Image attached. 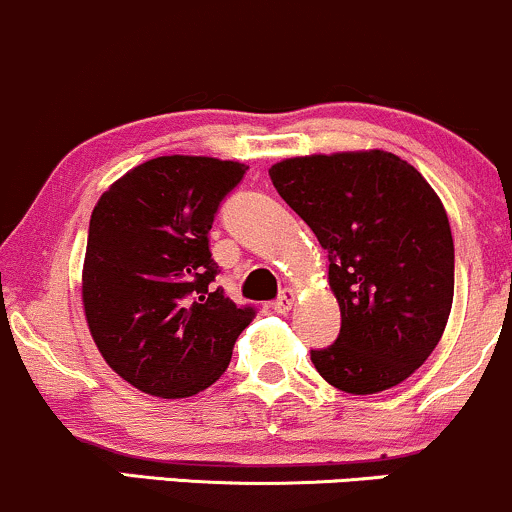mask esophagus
<instances>
[{"label":"esophagus","instance_id":"obj_1","mask_svg":"<svg viewBox=\"0 0 512 512\" xmlns=\"http://www.w3.org/2000/svg\"><path fill=\"white\" fill-rule=\"evenodd\" d=\"M294 303H296V291H294V289H284L282 296H279V299L274 301L272 308H274V311L282 313V316H284V313H289L291 308H294Z\"/></svg>","mask_w":512,"mask_h":512}]
</instances>
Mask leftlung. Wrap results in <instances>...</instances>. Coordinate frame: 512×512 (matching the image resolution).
<instances>
[{
  "label": "left lung",
  "mask_w": 512,
  "mask_h": 512,
  "mask_svg": "<svg viewBox=\"0 0 512 512\" xmlns=\"http://www.w3.org/2000/svg\"><path fill=\"white\" fill-rule=\"evenodd\" d=\"M274 187L328 250L340 335L311 362L355 396L406 381L440 342L454 299V243L440 196L386 150L286 157Z\"/></svg>",
  "instance_id": "obj_1"
}]
</instances>
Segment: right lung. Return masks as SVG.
Returning <instances> with one entry per match:
<instances>
[{"instance_id":"1","label":"right lung","mask_w":512,"mask_h":512,"mask_svg":"<svg viewBox=\"0 0 512 512\" xmlns=\"http://www.w3.org/2000/svg\"><path fill=\"white\" fill-rule=\"evenodd\" d=\"M247 165L162 155L99 196L89 218L82 306L104 362L138 391L187 398L228 369L255 311L211 291L209 230Z\"/></svg>"}]
</instances>
